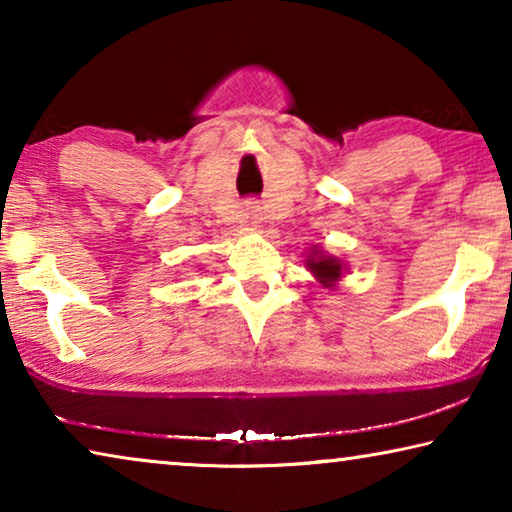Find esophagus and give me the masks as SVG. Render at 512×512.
Returning a JSON list of instances; mask_svg holds the SVG:
<instances>
[{
	"label": "esophagus",
	"mask_w": 512,
	"mask_h": 512,
	"mask_svg": "<svg viewBox=\"0 0 512 512\" xmlns=\"http://www.w3.org/2000/svg\"><path fill=\"white\" fill-rule=\"evenodd\" d=\"M246 219L257 223V207H255V203H248L246 205Z\"/></svg>",
	"instance_id": "esophagus-1"
}]
</instances>
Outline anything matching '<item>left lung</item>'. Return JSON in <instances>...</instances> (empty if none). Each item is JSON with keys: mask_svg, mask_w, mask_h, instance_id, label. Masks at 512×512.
<instances>
[{"mask_svg": "<svg viewBox=\"0 0 512 512\" xmlns=\"http://www.w3.org/2000/svg\"><path fill=\"white\" fill-rule=\"evenodd\" d=\"M307 266L311 268V273H314L320 282L329 287V284L336 282L341 277V264L339 259L334 257H318V259H307Z\"/></svg>", "mask_w": 512, "mask_h": 512, "instance_id": "left-lung-1", "label": "left lung"}]
</instances>
